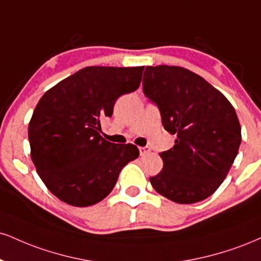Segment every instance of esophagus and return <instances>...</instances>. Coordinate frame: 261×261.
<instances>
[{
	"label": "esophagus",
	"instance_id": "34e87169",
	"mask_svg": "<svg viewBox=\"0 0 261 261\" xmlns=\"http://www.w3.org/2000/svg\"><path fill=\"white\" fill-rule=\"evenodd\" d=\"M150 152V148L148 146H146V147H141L140 148V153H141V155H146V154H148V153Z\"/></svg>",
	"mask_w": 261,
	"mask_h": 261
}]
</instances>
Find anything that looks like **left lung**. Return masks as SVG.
<instances>
[{"mask_svg": "<svg viewBox=\"0 0 261 261\" xmlns=\"http://www.w3.org/2000/svg\"><path fill=\"white\" fill-rule=\"evenodd\" d=\"M142 85L163 126L176 135L174 147L161 153L164 166L150 177L153 188L180 204L208 198L237 156L242 137L236 111L208 81L181 67H147Z\"/></svg>", "mask_w": 261, "mask_h": 261, "instance_id": "obj_1", "label": "left lung"}]
</instances>
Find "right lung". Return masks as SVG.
Masks as SVG:
<instances>
[{
	"mask_svg": "<svg viewBox=\"0 0 261 261\" xmlns=\"http://www.w3.org/2000/svg\"><path fill=\"white\" fill-rule=\"evenodd\" d=\"M143 67H87L41 97L29 124L31 159L51 192L74 206L105 199L128 162L134 144L100 137V119L112 117L115 100L137 90Z\"/></svg>",
	"mask_w": 261,
	"mask_h": 261,
	"instance_id": "add662e5",
	"label": "right lung"
}]
</instances>
